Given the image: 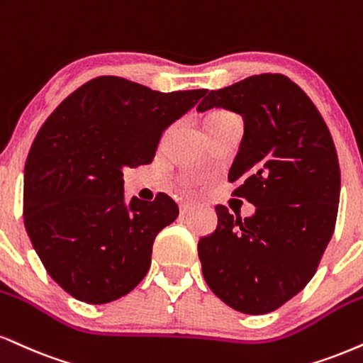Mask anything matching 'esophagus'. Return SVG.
Wrapping results in <instances>:
<instances>
[{
    "label": "esophagus",
    "instance_id": "1",
    "mask_svg": "<svg viewBox=\"0 0 363 363\" xmlns=\"http://www.w3.org/2000/svg\"><path fill=\"white\" fill-rule=\"evenodd\" d=\"M179 209H181V215L184 216V215H187V213H191L193 209H196V206L193 203H184V204H181V208Z\"/></svg>",
    "mask_w": 363,
    "mask_h": 363
}]
</instances>
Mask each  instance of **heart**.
Here are the masks:
<instances>
[{"instance_id": "1", "label": "heart", "mask_w": 363, "mask_h": 363, "mask_svg": "<svg viewBox=\"0 0 363 363\" xmlns=\"http://www.w3.org/2000/svg\"><path fill=\"white\" fill-rule=\"evenodd\" d=\"M233 116L231 113L228 111H213L209 113L208 118H206V123H216V121H221V120H226V118Z\"/></svg>"}]
</instances>
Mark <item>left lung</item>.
<instances>
[{
    "mask_svg": "<svg viewBox=\"0 0 363 363\" xmlns=\"http://www.w3.org/2000/svg\"><path fill=\"white\" fill-rule=\"evenodd\" d=\"M211 108L243 118L228 181L255 213L242 220L216 206V230L198 243L203 276L230 308L265 314L306 287L333 237L338 155L318 108L282 74L209 91L198 111Z\"/></svg>",
    "mask_w": 363,
    "mask_h": 363,
    "instance_id": "left-lung-1",
    "label": "left lung"
}]
</instances>
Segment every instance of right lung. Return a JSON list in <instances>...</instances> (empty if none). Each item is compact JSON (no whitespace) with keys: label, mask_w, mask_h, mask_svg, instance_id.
<instances>
[{"label":"right lung","mask_w":363,"mask_h":363,"mask_svg":"<svg viewBox=\"0 0 363 363\" xmlns=\"http://www.w3.org/2000/svg\"><path fill=\"white\" fill-rule=\"evenodd\" d=\"M206 93H159L101 76L67 96L38 130L25 164V228L72 298L111 303L147 276L157 233L179 208L167 194L125 203L123 169L150 164L164 130Z\"/></svg>","instance_id":"obj_1"}]
</instances>
